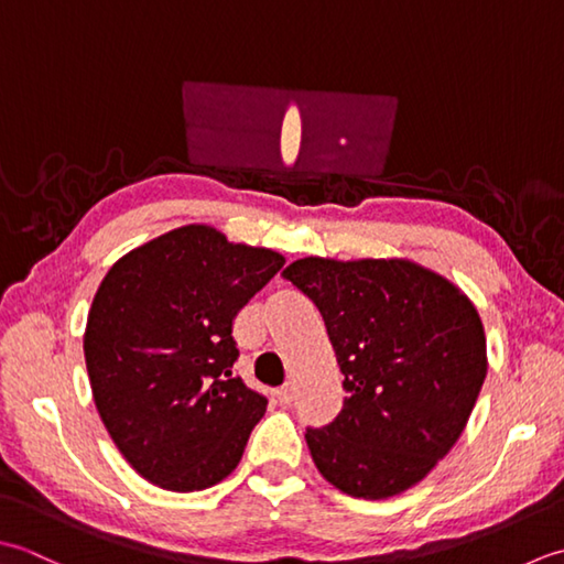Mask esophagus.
<instances>
[{"instance_id": "1", "label": "esophagus", "mask_w": 564, "mask_h": 564, "mask_svg": "<svg viewBox=\"0 0 564 564\" xmlns=\"http://www.w3.org/2000/svg\"><path fill=\"white\" fill-rule=\"evenodd\" d=\"M278 399H280V404L290 406V404H292V399H294V389H292V384H284V387H280V389H278Z\"/></svg>"}]
</instances>
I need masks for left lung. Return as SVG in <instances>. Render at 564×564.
<instances>
[{"label": "left lung", "mask_w": 564, "mask_h": 564, "mask_svg": "<svg viewBox=\"0 0 564 564\" xmlns=\"http://www.w3.org/2000/svg\"><path fill=\"white\" fill-rule=\"evenodd\" d=\"M318 306L346 375V401L306 445L348 497L411 489L463 435L487 377L485 326L469 296L406 258H302L284 268Z\"/></svg>", "instance_id": "left-lung-1"}]
</instances>
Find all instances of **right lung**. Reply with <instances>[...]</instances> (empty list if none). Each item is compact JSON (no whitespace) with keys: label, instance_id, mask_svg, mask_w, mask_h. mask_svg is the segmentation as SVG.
Here are the masks:
<instances>
[{"label":"right lung","instance_id":"obj_1","mask_svg":"<svg viewBox=\"0 0 564 564\" xmlns=\"http://www.w3.org/2000/svg\"><path fill=\"white\" fill-rule=\"evenodd\" d=\"M284 265L280 252L180 226L126 252L91 299L85 362L113 445L138 475L202 491L243 457L268 399L234 377V318Z\"/></svg>","mask_w":564,"mask_h":564}]
</instances>
